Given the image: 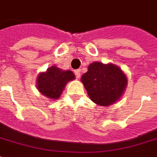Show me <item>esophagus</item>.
Returning a JSON list of instances; mask_svg holds the SVG:
<instances>
[{"label":"esophagus","mask_w":157,"mask_h":157,"mask_svg":"<svg viewBox=\"0 0 157 157\" xmlns=\"http://www.w3.org/2000/svg\"><path fill=\"white\" fill-rule=\"evenodd\" d=\"M74 72H75V75L76 76V78H79L81 76V71L80 70H75Z\"/></svg>","instance_id":"esophagus-1"}]
</instances>
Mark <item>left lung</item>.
<instances>
[{
    "label": "left lung",
    "instance_id": "left-lung-1",
    "mask_svg": "<svg viewBox=\"0 0 157 157\" xmlns=\"http://www.w3.org/2000/svg\"><path fill=\"white\" fill-rule=\"evenodd\" d=\"M81 81L92 102L100 106H109L124 94L127 76L113 64L93 62L83 74Z\"/></svg>",
    "mask_w": 157,
    "mask_h": 157
}]
</instances>
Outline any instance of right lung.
Masks as SVG:
<instances>
[{"label":"right lung","mask_w":157,"mask_h":157,"mask_svg":"<svg viewBox=\"0 0 157 157\" xmlns=\"http://www.w3.org/2000/svg\"><path fill=\"white\" fill-rule=\"evenodd\" d=\"M75 79L71 71H62L55 65L42 72L37 78V88L42 94L50 99H58L65 85Z\"/></svg>","instance_id":"add662e5"}]
</instances>
